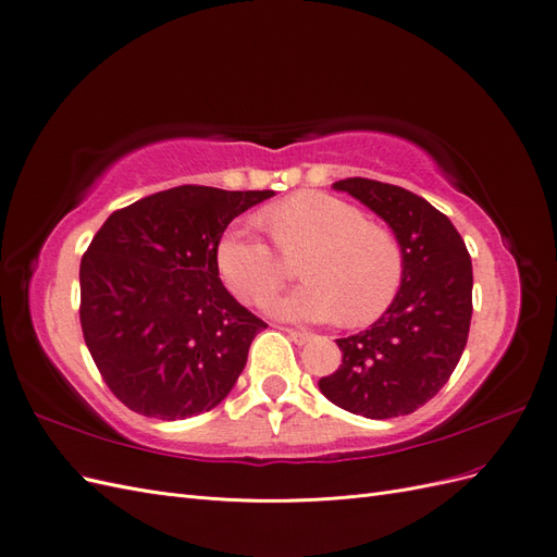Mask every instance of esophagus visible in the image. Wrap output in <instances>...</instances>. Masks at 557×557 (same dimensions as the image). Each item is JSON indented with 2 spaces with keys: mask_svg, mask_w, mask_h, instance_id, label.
Returning a JSON list of instances; mask_svg holds the SVG:
<instances>
[{
  "mask_svg": "<svg viewBox=\"0 0 557 557\" xmlns=\"http://www.w3.org/2000/svg\"><path fill=\"white\" fill-rule=\"evenodd\" d=\"M283 332L288 334V336H290V342H295L297 346H305L307 342H311V339H313V334H309V332H305V330H288V327H285Z\"/></svg>",
  "mask_w": 557,
  "mask_h": 557,
  "instance_id": "1",
  "label": "esophagus"
}]
</instances>
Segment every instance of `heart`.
<instances>
[{"mask_svg":"<svg viewBox=\"0 0 557 557\" xmlns=\"http://www.w3.org/2000/svg\"><path fill=\"white\" fill-rule=\"evenodd\" d=\"M264 225L286 258H301L309 283L264 301V309L288 320H342L367 325L399 290L401 250L381 227L339 197L301 193L264 213ZM283 255V256H284ZM282 256V257H283ZM250 223L232 225L215 248V267L234 297L258 301L288 278V262Z\"/></svg>","mask_w":557,"mask_h":557,"instance_id":"obj_1","label":"heart"}]
</instances>
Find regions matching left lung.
<instances>
[{"label": "left lung", "instance_id": "left-lung-1", "mask_svg": "<svg viewBox=\"0 0 557 557\" xmlns=\"http://www.w3.org/2000/svg\"><path fill=\"white\" fill-rule=\"evenodd\" d=\"M348 193L393 230L401 283L385 313L358 334L336 339L344 360L318 381L332 404L385 420L423 407L458 367L471 323V258L458 230L428 199L399 185L346 178Z\"/></svg>", "mask_w": 557, "mask_h": 557}]
</instances>
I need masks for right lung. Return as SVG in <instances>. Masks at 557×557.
Listing matches in <instances>:
<instances>
[{
    "mask_svg": "<svg viewBox=\"0 0 557 557\" xmlns=\"http://www.w3.org/2000/svg\"><path fill=\"white\" fill-rule=\"evenodd\" d=\"M274 190L178 185L115 211L81 260V327L111 393L148 418L211 411L267 325L223 285L215 248Z\"/></svg>",
    "mask_w": 557,
    "mask_h": 557,
    "instance_id": "obj_1",
    "label": "right lung"
}]
</instances>
